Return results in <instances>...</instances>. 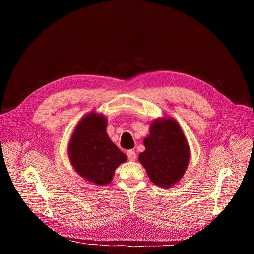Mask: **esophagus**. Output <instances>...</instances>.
Here are the masks:
<instances>
[{
  "label": "esophagus",
  "mask_w": 254,
  "mask_h": 254,
  "mask_svg": "<svg viewBox=\"0 0 254 254\" xmlns=\"http://www.w3.org/2000/svg\"><path fill=\"white\" fill-rule=\"evenodd\" d=\"M127 157H128V159H129L130 161H135V159L137 158V155H136V153H135V151H134V150H129V151H127Z\"/></svg>",
  "instance_id": "1"
}]
</instances>
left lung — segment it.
<instances>
[{
    "mask_svg": "<svg viewBox=\"0 0 254 254\" xmlns=\"http://www.w3.org/2000/svg\"><path fill=\"white\" fill-rule=\"evenodd\" d=\"M143 144L145 150L139 154L138 159L151 182L166 189L181 182L189 166L191 153L178 122L169 116L153 120Z\"/></svg>",
    "mask_w": 254,
    "mask_h": 254,
    "instance_id": "1",
    "label": "left lung"
}]
</instances>
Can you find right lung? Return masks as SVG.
<instances>
[{
    "instance_id": "right-lung-1",
    "label": "right lung",
    "mask_w": 254,
    "mask_h": 254,
    "mask_svg": "<svg viewBox=\"0 0 254 254\" xmlns=\"http://www.w3.org/2000/svg\"><path fill=\"white\" fill-rule=\"evenodd\" d=\"M108 118L89 112L80 119L67 145L68 158L77 173L88 183L106 186L113 181L115 170L127 161L106 133Z\"/></svg>"
}]
</instances>
